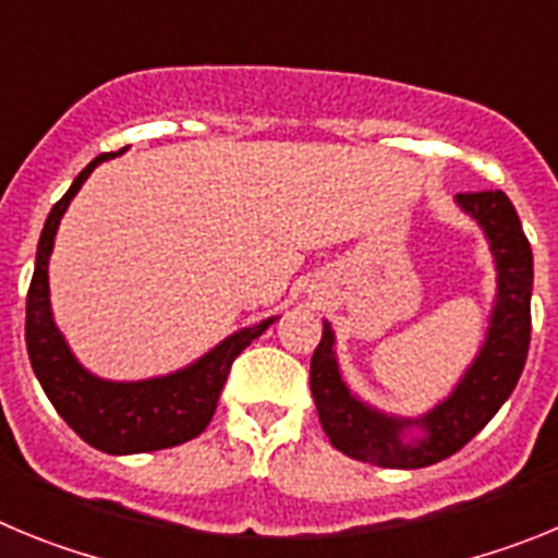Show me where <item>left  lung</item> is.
Wrapping results in <instances>:
<instances>
[{"mask_svg": "<svg viewBox=\"0 0 558 558\" xmlns=\"http://www.w3.org/2000/svg\"><path fill=\"white\" fill-rule=\"evenodd\" d=\"M458 206L481 223L489 236L497 265V302L486 343L456 391L422 418H393L360 402L340 379L335 360L332 327L324 322V335L310 360V391L318 418L335 450L354 461L418 470L445 461L475 438L514 391L531 343V284L534 254L517 209L506 192H458ZM418 426L422 437L411 442L404 430Z\"/></svg>", "mask_w": 558, "mask_h": 558, "instance_id": "8db88e82", "label": "left lung"}]
</instances>
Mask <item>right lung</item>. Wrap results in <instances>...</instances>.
Here are the masks:
<instances>
[{
	"mask_svg": "<svg viewBox=\"0 0 558 558\" xmlns=\"http://www.w3.org/2000/svg\"><path fill=\"white\" fill-rule=\"evenodd\" d=\"M111 156L113 153H102L95 161H88L86 170H81V175L72 181L66 195L49 211L41 240H38L33 282L27 290L24 340H27L33 372L63 422L95 450L108 452V456H133V452L184 445L190 438L201 436L215 416L234 357L251 340L259 338L274 324V318L229 335L198 363L167 377L111 383V379L88 374L77 363L75 354L69 352L66 340L52 322L47 265L69 201L75 198L88 172Z\"/></svg>",
	"mask_w": 558,
	"mask_h": 558,
	"instance_id": "obj_1",
	"label": "right lung"
}]
</instances>
